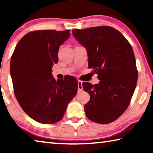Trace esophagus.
<instances>
[{
    "mask_svg": "<svg viewBox=\"0 0 153 153\" xmlns=\"http://www.w3.org/2000/svg\"><path fill=\"white\" fill-rule=\"evenodd\" d=\"M77 84H78V90H82V82L80 81V80H77Z\"/></svg>",
    "mask_w": 153,
    "mask_h": 153,
    "instance_id": "34e87169",
    "label": "esophagus"
}]
</instances>
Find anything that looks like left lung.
<instances>
[{
    "label": "left lung",
    "mask_w": 153,
    "mask_h": 153,
    "mask_svg": "<svg viewBox=\"0 0 153 153\" xmlns=\"http://www.w3.org/2000/svg\"><path fill=\"white\" fill-rule=\"evenodd\" d=\"M75 38L86 48L89 68L100 80L92 86L83 82L90 99L84 105L90 121L107 124L122 115L135 90L138 71L132 47L121 33L109 26L73 30Z\"/></svg>",
    "instance_id": "left-lung-1"
}]
</instances>
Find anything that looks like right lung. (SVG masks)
I'll list each match as a JSON object with an SVG mask.
<instances>
[{
    "mask_svg": "<svg viewBox=\"0 0 153 153\" xmlns=\"http://www.w3.org/2000/svg\"><path fill=\"white\" fill-rule=\"evenodd\" d=\"M70 30H38L25 34L15 48L10 71L14 94L24 112L38 123L51 124L63 117L78 84L72 76L56 80L52 67L58 62L59 46Z\"/></svg>",
    "mask_w": 153,
    "mask_h": 153,
    "instance_id": "right-lung-1",
    "label": "right lung"
}]
</instances>
